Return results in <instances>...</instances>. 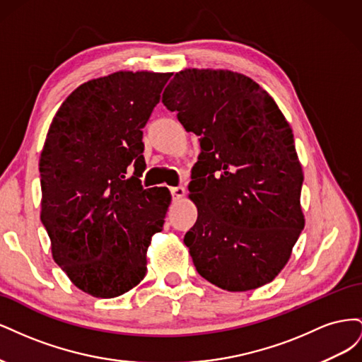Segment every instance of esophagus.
Instances as JSON below:
<instances>
[{"mask_svg": "<svg viewBox=\"0 0 362 362\" xmlns=\"http://www.w3.org/2000/svg\"><path fill=\"white\" fill-rule=\"evenodd\" d=\"M170 193H172V196H173V199H181L182 196L185 194V189L184 187H172L170 189Z\"/></svg>", "mask_w": 362, "mask_h": 362, "instance_id": "1", "label": "esophagus"}]
</instances>
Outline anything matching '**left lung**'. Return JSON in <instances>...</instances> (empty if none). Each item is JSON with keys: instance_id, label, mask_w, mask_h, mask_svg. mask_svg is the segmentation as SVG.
<instances>
[{"instance_id": "8db88e82", "label": "left lung", "mask_w": 362, "mask_h": 362, "mask_svg": "<svg viewBox=\"0 0 362 362\" xmlns=\"http://www.w3.org/2000/svg\"><path fill=\"white\" fill-rule=\"evenodd\" d=\"M163 104L201 136L189 185L198 221L184 237L196 270L228 291L273 281L305 226L287 119L259 84L223 69L177 72Z\"/></svg>"}]
</instances>
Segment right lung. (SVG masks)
Returning a JSON list of instances; mask_svg holds the SVG:
<instances>
[{"instance_id":"obj_1","label":"right lung","mask_w":362,"mask_h":362,"mask_svg":"<svg viewBox=\"0 0 362 362\" xmlns=\"http://www.w3.org/2000/svg\"><path fill=\"white\" fill-rule=\"evenodd\" d=\"M172 74L119 71L81 84L49 125L39 172L52 258L76 288L112 299L146 275L166 187L144 189V128ZM134 173L129 175L130 168Z\"/></svg>"}]
</instances>
